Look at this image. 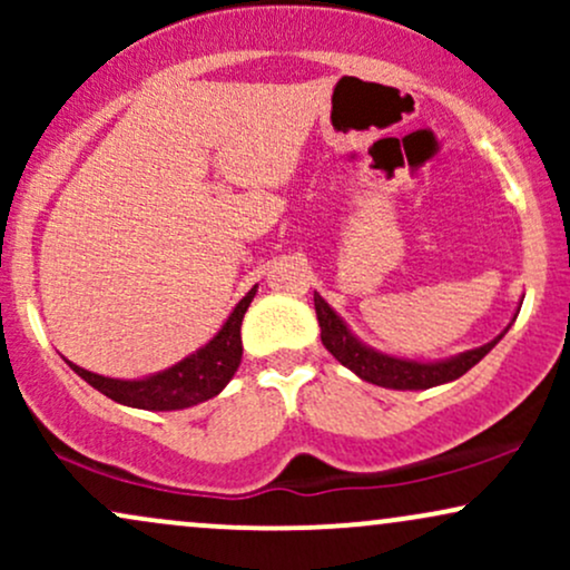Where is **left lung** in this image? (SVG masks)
Masks as SVG:
<instances>
[{"label": "left lung", "mask_w": 570, "mask_h": 570, "mask_svg": "<svg viewBox=\"0 0 570 570\" xmlns=\"http://www.w3.org/2000/svg\"><path fill=\"white\" fill-rule=\"evenodd\" d=\"M313 305H316L318 326H322L324 348L330 351L343 367H348L353 375L362 377V381L381 385V389H394V391H423V389H434V385L458 381V377L466 375L476 362H482V358L495 348V343L507 335L509 326H512L509 324L499 337H493L490 343L480 345V348L463 351L450 358L423 362V358L394 356V353L377 351L364 343V340H358L351 332V326L337 316L335 307L326 303L318 292H313Z\"/></svg>", "instance_id": "8db88e82"}]
</instances>
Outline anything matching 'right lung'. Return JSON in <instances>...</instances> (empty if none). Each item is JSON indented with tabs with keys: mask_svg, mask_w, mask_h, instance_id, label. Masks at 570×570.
Wrapping results in <instances>:
<instances>
[{
	"mask_svg": "<svg viewBox=\"0 0 570 570\" xmlns=\"http://www.w3.org/2000/svg\"><path fill=\"white\" fill-rule=\"evenodd\" d=\"M254 294H257V284L246 292V297L233 307L230 316L219 326V332L200 345L198 351L189 353L181 362L171 364L168 370L153 372L144 377H104L96 372H88L77 364H67L85 383L94 385L104 396H109L117 404L136 410H153V412H168V410H185L195 407V404L208 402L217 396L227 383L233 381L235 370H238L240 356H244V345H240V324L252 305Z\"/></svg>",
	"mask_w": 570,
	"mask_h": 570,
	"instance_id": "obj_1",
	"label": "right lung"
}]
</instances>
